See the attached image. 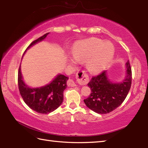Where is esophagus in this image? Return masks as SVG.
Wrapping results in <instances>:
<instances>
[{
  "label": "esophagus",
  "mask_w": 148,
  "mask_h": 148,
  "mask_svg": "<svg viewBox=\"0 0 148 148\" xmlns=\"http://www.w3.org/2000/svg\"><path fill=\"white\" fill-rule=\"evenodd\" d=\"M76 77H77V79L79 83L82 85H85L87 83L88 81V75L85 73V72L84 71H79L76 74ZM67 84H68L69 86L70 87H75L76 86V84L75 83V82L73 81L72 79H69L68 82H67Z\"/></svg>",
  "instance_id": "34e87169"
}]
</instances>
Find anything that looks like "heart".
<instances>
[{
	"instance_id": "1",
	"label": "heart",
	"mask_w": 148,
	"mask_h": 148,
	"mask_svg": "<svg viewBox=\"0 0 148 148\" xmlns=\"http://www.w3.org/2000/svg\"><path fill=\"white\" fill-rule=\"evenodd\" d=\"M71 52L74 60L85 62L90 73L97 74L106 69L112 60L114 47L111 42H103L100 39L92 37L75 44ZM74 60L70 59L69 61L75 65Z\"/></svg>"
}]
</instances>
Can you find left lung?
<instances>
[{"label": "left lung", "instance_id": "left-lung-1", "mask_svg": "<svg viewBox=\"0 0 148 148\" xmlns=\"http://www.w3.org/2000/svg\"><path fill=\"white\" fill-rule=\"evenodd\" d=\"M124 79L120 82H112L107 71L93 77L88 82L91 88L89 96L84 102L88 108L98 114H107L119 107L130 90L132 73L130 61L125 63Z\"/></svg>", "mask_w": 148, "mask_h": 148}]
</instances>
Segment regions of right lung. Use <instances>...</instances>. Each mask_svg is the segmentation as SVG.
<instances>
[{"mask_svg":"<svg viewBox=\"0 0 148 148\" xmlns=\"http://www.w3.org/2000/svg\"><path fill=\"white\" fill-rule=\"evenodd\" d=\"M49 34H45L35 40L29 45L26 50L43 41ZM26 52V50L23 56ZM68 79V77L59 74L48 84L42 87L32 88L24 82L21 65L18 72V89L24 101L29 108L41 114L50 113L61 106L63 101V91L67 87L66 82Z\"/></svg>","mask_w":148,"mask_h":148,"instance_id":"add662e5","label":"right lung"}]
</instances>
